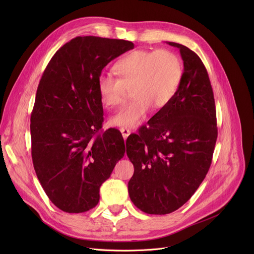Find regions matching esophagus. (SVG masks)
Listing matches in <instances>:
<instances>
[{"label": "esophagus", "instance_id": "34e87169", "mask_svg": "<svg viewBox=\"0 0 254 254\" xmlns=\"http://www.w3.org/2000/svg\"><path fill=\"white\" fill-rule=\"evenodd\" d=\"M120 131H122L123 137H124L125 140H127V138L128 135L130 134V130H129L128 128H127V127H122V128H120Z\"/></svg>", "mask_w": 254, "mask_h": 254}]
</instances>
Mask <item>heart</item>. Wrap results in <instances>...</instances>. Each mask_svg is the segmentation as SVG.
I'll list each match as a JSON object with an SVG mask.
<instances>
[{
	"instance_id": "b5f03b06",
	"label": "heart",
	"mask_w": 254,
	"mask_h": 254,
	"mask_svg": "<svg viewBox=\"0 0 254 254\" xmlns=\"http://www.w3.org/2000/svg\"><path fill=\"white\" fill-rule=\"evenodd\" d=\"M117 77L102 74L98 79L100 99L107 108H115L127 98L130 88L132 100L118 111L110 124L115 127L139 126L150 108L161 110L174 99L180 86L183 66L174 52L159 50H135L115 65Z\"/></svg>"
}]
</instances>
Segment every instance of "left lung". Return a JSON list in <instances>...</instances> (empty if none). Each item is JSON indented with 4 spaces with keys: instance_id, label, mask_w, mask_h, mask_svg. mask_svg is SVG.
<instances>
[{
    "instance_id": "obj_1",
    "label": "left lung",
    "mask_w": 254,
    "mask_h": 254,
    "mask_svg": "<svg viewBox=\"0 0 254 254\" xmlns=\"http://www.w3.org/2000/svg\"><path fill=\"white\" fill-rule=\"evenodd\" d=\"M179 48L183 75L174 99L127 139L134 165L130 201L147 214H169L183 206L205 179L217 139L214 95L196 53Z\"/></svg>"
}]
</instances>
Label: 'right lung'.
Returning <instances> with one entry per match:
<instances>
[{"label":"right lung","mask_w":254,"mask_h":254,"mask_svg":"<svg viewBox=\"0 0 254 254\" xmlns=\"http://www.w3.org/2000/svg\"><path fill=\"white\" fill-rule=\"evenodd\" d=\"M134 48L126 40L76 37L48 63L31 115L32 158L50 201L68 213L96 207L100 188L126 152L116 128L104 122L98 91L102 70Z\"/></svg>","instance_id":"1"}]
</instances>
